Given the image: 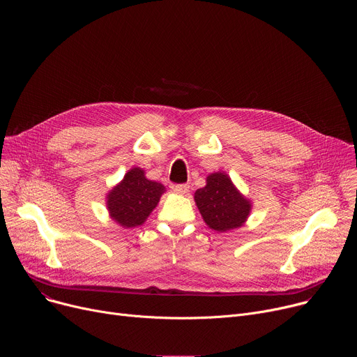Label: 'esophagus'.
I'll list each match as a JSON object with an SVG mask.
<instances>
[{"label": "esophagus", "instance_id": "1", "mask_svg": "<svg viewBox=\"0 0 357 357\" xmlns=\"http://www.w3.org/2000/svg\"><path fill=\"white\" fill-rule=\"evenodd\" d=\"M174 192L178 195H186L189 192V185L186 183H179V185H174Z\"/></svg>", "mask_w": 357, "mask_h": 357}]
</instances>
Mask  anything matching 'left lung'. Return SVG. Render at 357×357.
Masks as SVG:
<instances>
[{"mask_svg":"<svg viewBox=\"0 0 357 357\" xmlns=\"http://www.w3.org/2000/svg\"><path fill=\"white\" fill-rule=\"evenodd\" d=\"M193 199L208 227L220 233L244 226L252 208L251 200L223 171L209 174L206 185L195 192Z\"/></svg>","mask_w":357,"mask_h":357,"instance_id":"8db88e82","label":"left lung"}]
</instances>
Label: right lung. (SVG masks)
Returning <instances> with one entry per match:
<instances>
[{"label":"right lung","mask_w":357,"mask_h":357,"mask_svg":"<svg viewBox=\"0 0 357 357\" xmlns=\"http://www.w3.org/2000/svg\"><path fill=\"white\" fill-rule=\"evenodd\" d=\"M165 186L145 176V171L132 167L106 195V208L114 223L123 229L144 225L160 203Z\"/></svg>","instance_id":"add662e5"}]
</instances>
